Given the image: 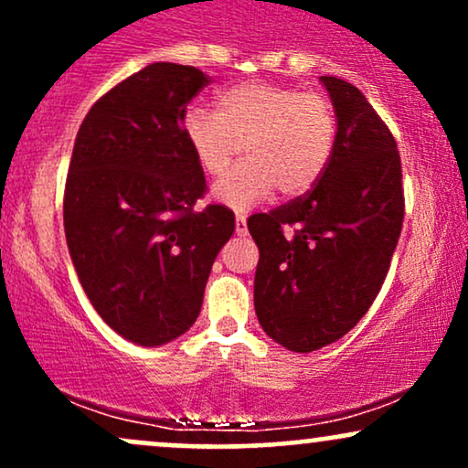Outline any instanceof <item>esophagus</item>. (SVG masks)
I'll list each match as a JSON object with an SVG mask.
<instances>
[{
  "label": "esophagus",
  "instance_id": "esophagus-1",
  "mask_svg": "<svg viewBox=\"0 0 468 468\" xmlns=\"http://www.w3.org/2000/svg\"><path fill=\"white\" fill-rule=\"evenodd\" d=\"M235 233L238 235L249 233V227H246V216H235Z\"/></svg>",
  "mask_w": 468,
  "mask_h": 468
}]
</instances>
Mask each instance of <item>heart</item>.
<instances>
[{"instance_id":"b5f03b06","label":"heart","mask_w":468,"mask_h":468,"mask_svg":"<svg viewBox=\"0 0 468 468\" xmlns=\"http://www.w3.org/2000/svg\"><path fill=\"white\" fill-rule=\"evenodd\" d=\"M182 133L207 176L222 174L244 144L246 160L213 186V197L246 211L275 189L286 197L313 189L332 158L336 118L324 96L255 80L219 92L216 112L189 107Z\"/></svg>"}]
</instances>
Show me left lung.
Listing matches in <instances>:
<instances>
[{
	"instance_id": "8db88e82",
	"label": "left lung",
	"mask_w": 468,
	"mask_h": 468,
	"mask_svg": "<svg viewBox=\"0 0 468 468\" xmlns=\"http://www.w3.org/2000/svg\"><path fill=\"white\" fill-rule=\"evenodd\" d=\"M336 116L332 158L308 196L249 218L260 249L255 313L272 341L314 352L346 336L383 286L405 197L400 155L347 80L321 77Z\"/></svg>"
}]
</instances>
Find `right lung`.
Returning a JSON list of instances; mask_svg holds the SVG:
<instances>
[{
	"label": "right lung",
	"mask_w": 468,
	"mask_h": 468,
	"mask_svg": "<svg viewBox=\"0 0 468 468\" xmlns=\"http://www.w3.org/2000/svg\"><path fill=\"white\" fill-rule=\"evenodd\" d=\"M202 69L152 63L94 103L69 160L63 227L90 303L116 335L158 347L200 314L227 207L196 211L207 182L182 133Z\"/></svg>",
	"instance_id": "right-lung-1"
}]
</instances>
